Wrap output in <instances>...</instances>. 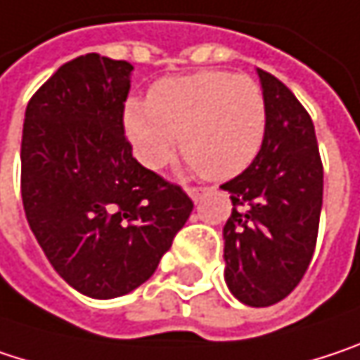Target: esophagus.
Masks as SVG:
<instances>
[{"label":"esophagus","instance_id":"34e87169","mask_svg":"<svg viewBox=\"0 0 360 360\" xmlns=\"http://www.w3.org/2000/svg\"><path fill=\"white\" fill-rule=\"evenodd\" d=\"M207 191H209L207 186H188V188H186V193L191 195V199H193V201H201L202 195H205Z\"/></svg>","mask_w":360,"mask_h":360}]
</instances>
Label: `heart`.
<instances>
[{
  "label": "heart",
  "instance_id": "obj_1",
  "mask_svg": "<svg viewBox=\"0 0 360 360\" xmlns=\"http://www.w3.org/2000/svg\"><path fill=\"white\" fill-rule=\"evenodd\" d=\"M124 126L147 167H163L180 141L195 169L211 180H228L261 151L267 103L261 84L247 74L202 70L161 78L151 86L149 101L130 99Z\"/></svg>",
  "mask_w": 360,
  "mask_h": 360
}]
</instances>
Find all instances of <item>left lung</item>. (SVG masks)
I'll return each mask as SVG.
<instances>
[{"mask_svg":"<svg viewBox=\"0 0 360 360\" xmlns=\"http://www.w3.org/2000/svg\"><path fill=\"white\" fill-rule=\"evenodd\" d=\"M257 72L267 132L252 163L221 184L234 205L224 226V276L240 302L269 307L292 292L313 259L323 163L309 112L282 80Z\"/></svg>","mask_w":360,"mask_h":360,"instance_id":"1","label":"left lung"}]
</instances>
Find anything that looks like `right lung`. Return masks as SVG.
<instances>
[{
    "label": "right lung",
    "mask_w": 360,
    "mask_h": 360,
    "mask_svg": "<svg viewBox=\"0 0 360 360\" xmlns=\"http://www.w3.org/2000/svg\"><path fill=\"white\" fill-rule=\"evenodd\" d=\"M132 64L74 58L30 97L20 188L28 226L53 269L91 298L145 284L193 201L132 158L124 103Z\"/></svg>",
    "instance_id": "right-lung-1"
}]
</instances>
